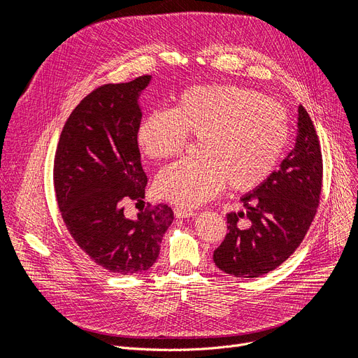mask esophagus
Segmentation results:
<instances>
[{"instance_id": "esophagus-1", "label": "esophagus", "mask_w": 358, "mask_h": 358, "mask_svg": "<svg viewBox=\"0 0 358 358\" xmlns=\"http://www.w3.org/2000/svg\"><path fill=\"white\" fill-rule=\"evenodd\" d=\"M174 215L177 218H189V217L195 215V211L189 210V208H184V207H176L174 208Z\"/></svg>"}]
</instances>
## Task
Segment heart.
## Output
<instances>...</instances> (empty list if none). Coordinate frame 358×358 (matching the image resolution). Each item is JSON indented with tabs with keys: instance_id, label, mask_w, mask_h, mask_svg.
I'll use <instances>...</instances> for the list:
<instances>
[{
	"instance_id": "1",
	"label": "heart",
	"mask_w": 358,
	"mask_h": 358,
	"mask_svg": "<svg viewBox=\"0 0 358 358\" xmlns=\"http://www.w3.org/2000/svg\"><path fill=\"white\" fill-rule=\"evenodd\" d=\"M198 137L196 159L160 171L159 196L196 207L227 184L250 191L275 170L289 137L287 115L276 101L235 85H199L181 92L169 109L152 110L137 126L140 150L152 160L178 156Z\"/></svg>"
}]
</instances>
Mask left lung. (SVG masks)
Instances as JSON below:
<instances>
[{"label": "left lung", "instance_id": "obj_1", "mask_svg": "<svg viewBox=\"0 0 358 358\" xmlns=\"http://www.w3.org/2000/svg\"><path fill=\"white\" fill-rule=\"evenodd\" d=\"M323 181L320 141L300 105L293 150L259 187L241 198L245 211L227 215L228 234L214 262L235 278H258L282 265L301 243L317 213ZM247 218L245 227L238 221Z\"/></svg>", "mask_w": 358, "mask_h": 358}]
</instances>
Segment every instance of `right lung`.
<instances>
[{"label":"right lung","mask_w":358,"mask_h":358,"mask_svg":"<svg viewBox=\"0 0 358 358\" xmlns=\"http://www.w3.org/2000/svg\"><path fill=\"white\" fill-rule=\"evenodd\" d=\"M151 76L94 89L68 117L55 152L54 187L62 220L78 246L103 269L133 275L159 258L174 220L167 203L124 215L129 199L143 202L147 176L136 140L138 96Z\"/></svg>","instance_id":"right-lung-1"}]
</instances>
